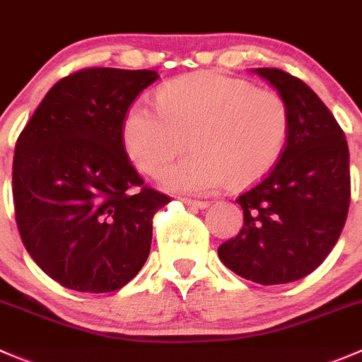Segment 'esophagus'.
<instances>
[{
  "label": "esophagus",
  "instance_id": "34e87169",
  "mask_svg": "<svg viewBox=\"0 0 362 362\" xmlns=\"http://www.w3.org/2000/svg\"><path fill=\"white\" fill-rule=\"evenodd\" d=\"M182 202H184V205L192 206V209H205V206H209V202H203V199L184 198V199H182Z\"/></svg>",
  "mask_w": 362,
  "mask_h": 362
}]
</instances>
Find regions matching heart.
<instances>
[{
  "mask_svg": "<svg viewBox=\"0 0 362 362\" xmlns=\"http://www.w3.org/2000/svg\"><path fill=\"white\" fill-rule=\"evenodd\" d=\"M157 107L136 103L122 122V141L146 175L164 173L168 191L209 194L230 182L242 187L265 177L285 152L290 110L279 93L219 72H196L159 88Z\"/></svg>",
  "mask_w": 362,
  "mask_h": 362,
  "instance_id": "b5f03b06",
  "label": "heart"
}]
</instances>
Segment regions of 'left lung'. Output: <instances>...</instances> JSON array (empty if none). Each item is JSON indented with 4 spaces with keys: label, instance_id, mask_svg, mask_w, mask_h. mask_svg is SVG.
I'll use <instances>...</instances> for the list:
<instances>
[{
    "label": "left lung",
    "instance_id": "1",
    "mask_svg": "<svg viewBox=\"0 0 362 362\" xmlns=\"http://www.w3.org/2000/svg\"><path fill=\"white\" fill-rule=\"evenodd\" d=\"M290 110V136L278 164L238 196L244 226L219 245L221 262L259 285L311 274L331 252L350 205V156L336 118L304 81L279 69H252Z\"/></svg>",
    "mask_w": 362,
    "mask_h": 362
}]
</instances>
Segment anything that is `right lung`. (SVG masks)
I'll return each instance as SVG.
<instances>
[{
    "instance_id": "right-lung-1",
    "label": "right lung",
    "mask_w": 362,
    "mask_h": 362,
    "mask_svg": "<svg viewBox=\"0 0 362 362\" xmlns=\"http://www.w3.org/2000/svg\"><path fill=\"white\" fill-rule=\"evenodd\" d=\"M157 79L156 70L70 74L17 139V228L35 263L65 288L115 292L148 258L152 217L171 198L143 185L124 148L122 122Z\"/></svg>"
}]
</instances>
